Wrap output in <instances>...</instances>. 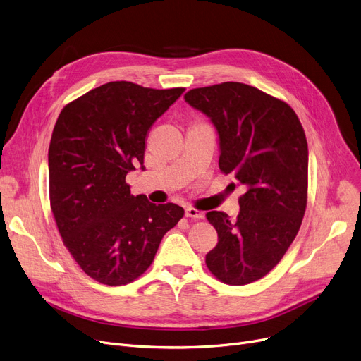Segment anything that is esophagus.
Masks as SVG:
<instances>
[{
  "label": "esophagus",
  "instance_id": "1",
  "mask_svg": "<svg viewBox=\"0 0 361 361\" xmlns=\"http://www.w3.org/2000/svg\"><path fill=\"white\" fill-rule=\"evenodd\" d=\"M185 216L187 218H193V219H202L204 216V214L202 211L195 209V207H187V209H185Z\"/></svg>",
  "mask_w": 361,
  "mask_h": 361
}]
</instances>
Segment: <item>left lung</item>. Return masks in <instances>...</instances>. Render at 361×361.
Wrapping results in <instances>:
<instances>
[{"instance_id": "left-lung-1", "label": "left lung", "mask_w": 361, "mask_h": 361, "mask_svg": "<svg viewBox=\"0 0 361 361\" xmlns=\"http://www.w3.org/2000/svg\"><path fill=\"white\" fill-rule=\"evenodd\" d=\"M214 123L219 169L245 187L235 221L206 214L218 244L206 267L228 286H245L269 274L294 241L306 212L309 149L294 109L253 86L225 82L184 94Z\"/></svg>"}]
</instances>
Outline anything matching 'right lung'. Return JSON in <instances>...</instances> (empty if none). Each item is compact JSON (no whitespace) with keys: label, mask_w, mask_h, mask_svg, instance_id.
<instances>
[{"label":"right lung","mask_w":361,"mask_h":361,"mask_svg":"<svg viewBox=\"0 0 361 361\" xmlns=\"http://www.w3.org/2000/svg\"><path fill=\"white\" fill-rule=\"evenodd\" d=\"M109 82L67 104L48 150L49 202L63 243L86 275L126 286L150 267L184 209L133 196L147 131L184 92Z\"/></svg>","instance_id":"right-lung-1"}]
</instances>
